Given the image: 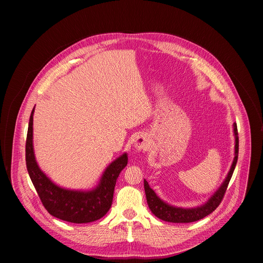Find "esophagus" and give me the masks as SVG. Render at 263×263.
I'll return each mask as SVG.
<instances>
[{
    "mask_svg": "<svg viewBox=\"0 0 263 263\" xmlns=\"http://www.w3.org/2000/svg\"><path fill=\"white\" fill-rule=\"evenodd\" d=\"M149 143H151V140H149V137L146 134H140L136 137L134 141V148L136 152H141L145 151V149L149 146Z\"/></svg>",
    "mask_w": 263,
    "mask_h": 263,
    "instance_id": "1",
    "label": "esophagus"
}]
</instances>
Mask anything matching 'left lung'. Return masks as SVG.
Here are the masks:
<instances>
[{"label":"left lung","mask_w":263,"mask_h":263,"mask_svg":"<svg viewBox=\"0 0 263 263\" xmlns=\"http://www.w3.org/2000/svg\"><path fill=\"white\" fill-rule=\"evenodd\" d=\"M233 135L235 139V145H234V158L231 164V167L223 179L222 183L219 185L218 189L214 192V194L202 205L192 207V208H183V207H177L174 205H171L160 199L156 193L149 187L147 181L144 179L143 185H144V192H145V198L148 205V208L151 209L152 213L157 216L158 218L168 221V222H192L199 220L211 212H213L217 206L220 204L224 193L228 187V184L230 182V179L233 175L234 168L237 163L238 158V133H237V126L234 123L233 124Z\"/></svg>","instance_id":"1"}]
</instances>
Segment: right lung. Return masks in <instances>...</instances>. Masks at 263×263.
<instances>
[{"label": "right lung", "mask_w": 263, "mask_h": 263, "mask_svg": "<svg viewBox=\"0 0 263 263\" xmlns=\"http://www.w3.org/2000/svg\"><path fill=\"white\" fill-rule=\"evenodd\" d=\"M33 108L26 141V164L30 179L48 212L65 221L86 223L103 217L111 207L115 186L121 172L127 166L125 152L103 172L98 184L91 190L65 189L51 180L36 161L33 145Z\"/></svg>", "instance_id": "1"}]
</instances>
